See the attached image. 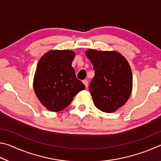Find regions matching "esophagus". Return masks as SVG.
<instances>
[{"instance_id": "1", "label": "esophagus", "mask_w": 161, "mask_h": 161, "mask_svg": "<svg viewBox=\"0 0 161 161\" xmlns=\"http://www.w3.org/2000/svg\"><path fill=\"white\" fill-rule=\"evenodd\" d=\"M83 84H84V85H85L86 88H87V87H88V84H89V82H88V81H87L86 80H84V81H83Z\"/></svg>"}]
</instances>
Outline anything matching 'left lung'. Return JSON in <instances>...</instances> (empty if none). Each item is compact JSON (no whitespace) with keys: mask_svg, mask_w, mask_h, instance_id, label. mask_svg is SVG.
Returning <instances> with one entry per match:
<instances>
[{"mask_svg":"<svg viewBox=\"0 0 161 161\" xmlns=\"http://www.w3.org/2000/svg\"><path fill=\"white\" fill-rule=\"evenodd\" d=\"M86 55L95 72L89 85L94 104L103 112L112 113L124 106L131 94L133 76L129 62L115 51L89 49Z\"/></svg>","mask_w":161,"mask_h":161,"instance_id":"1","label":"left lung"}]
</instances>
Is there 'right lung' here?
Instances as JSON below:
<instances>
[{"label": "right lung", "instance_id": "add662e5", "mask_svg": "<svg viewBox=\"0 0 161 161\" xmlns=\"http://www.w3.org/2000/svg\"><path fill=\"white\" fill-rule=\"evenodd\" d=\"M75 57L72 50H50L38 62L33 88L38 99L48 110H63L76 94L85 89L72 67Z\"/></svg>", "mask_w": 161, "mask_h": 161}]
</instances>
